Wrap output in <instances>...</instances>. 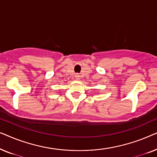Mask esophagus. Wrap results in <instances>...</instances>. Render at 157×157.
<instances>
[{"mask_svg":"<svg viewBox=\"0 0 157 157\" xmlns=\"http://www.w3.org/2000/svg\"><path fill=\"white\" fill-rule=\"evenodd\" d=\"M80 75H78V74H76L75 75V78L76 79V80H79V79H80Z\"/></svg>","mask_w":157,"mask_h":157,"instance_id":"1","label":"esophagus"}]
</instances>
